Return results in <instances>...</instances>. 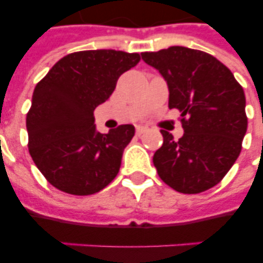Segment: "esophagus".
Returning a JSON list of instances; mask_svg holds the SVG:
<instances>
[{
	"label": "esophagus",
	"instance_id": "obj_1",
	"mask_svg": "<svg viewBox=\"0 0 263 263\" xmlns=\"http://www.w3.org/2000/svg\"><path fill=\"white\" fill-rule=\"evenodd\" d=\"M147 129L148 128L144 127V125H138V127H136V135H142V134H144Z\"/></svg>",
	"mask_w": 263,
	"mask_h": 263
}]
</instances>
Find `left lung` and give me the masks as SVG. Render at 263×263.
<instances>
[{"instance_id": "obj_1", "label": "left lung", "mask_w": 263, "mask_h": 263, "mask_svg": "<svg viewBox=\"0 0 263 263\" xmlns=\"http://www.w3.org/2000/svg\"><path fill=\"white\" fill-rule=\"evenodd\" d=\"M169 88V109L181 111L179 140L161 131L153 157L161 180L183 194H199L222 180L240 154L247 131L246 97L224 64L200 50L172 46L142 53Z\"/></svg>"}]
</instances>
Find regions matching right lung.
Here are the masks:
<instances>
[{
  "label": "right lung",
  "mask_w": 263,
  "mask_h": 263,
  "mask_svg": "<svg viewBox=\"0 0 263 263\" xmlns=\"http://www.w3.org/2000/svg\"><path fill=\"white\" fill-rule=\"evenodd\" d=\"M139 60L138 53L121 50L76 51L57 61L36 84L27 113L28 150L51 185L91 195L117 176L135 127L124 124L101 134L94 110Z\"/></svg>",
  "instance_id": "1"
}]
</instances>
